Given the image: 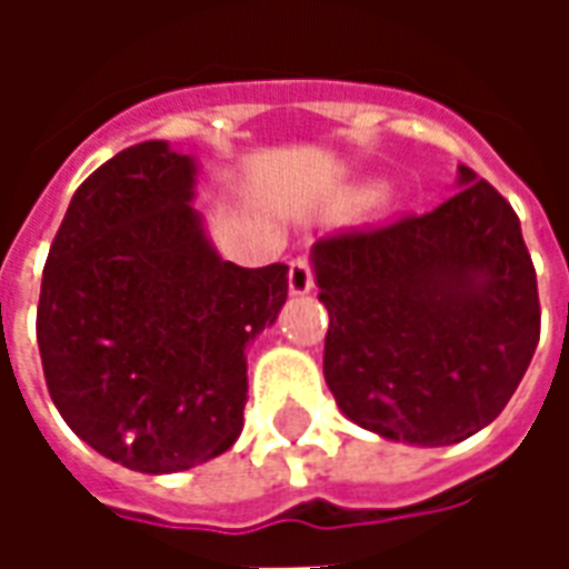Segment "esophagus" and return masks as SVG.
<instances>
[{
    "instance_id": "obj_1",
    "label": "esophagus",
    "mask_w": 569,
    "mask_h": 569,
    "mask_svg": "<svg viewBox=\"0 0 569 569\" xmlns=\"http://www.w3.org/2000/svg\"><path fill=\"white\" fill-rule=\"evenodd\" d=\"M313 289V268H310L308 256H298L289 264V292L292 296H308Z\"/></svg>"
}]
</instances>
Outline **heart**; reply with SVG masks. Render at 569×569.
<instances>
[{
  "mask_svg": "<svg viewBox=\"0 0 569 569\" xmlns=\"http://www.w3.org/2000/svg\"><path fill=\"white\" fill-rule=\"evenodd\" d=\"M359 198H371V188H366V191H362V194H359Z\"/></svg>",
  "mask_w": 569,
  "mask_h": 569,
  "instance_id": "1",
  "label": "heart"
}]
</instances>
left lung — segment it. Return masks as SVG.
<instances>
[{
  "instance_id": "obj_1",
  "label": "left lung",
  "mask_w": 569,
  "mask_h": 569,
  "mask_svg": "<svg viewBox=\"0 0 569 569\" xmlns=\"http://www.w3.org/2000/svg\"><path fill=\"white\" fill-rule=\"evenodd\" d=\"M457 186L427 216L322 237L310 252L335 402L362 429L420 448L488 427L539 341L518 216L469 167H457Z\"/></svg>"
}]
</instances>
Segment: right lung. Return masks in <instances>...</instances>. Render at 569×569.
<instances>
[{
  "instance_id": "1",
  "label": "right lung",
  "mask_w": 569,
  "mask_h": 569,
  "mask_svg": "<svg viewBox=\"0 0 569 569\" xmlns=\"http://www.w3.org/2000/svg\"><path fill=\"white\" fill-rule=\"evenodd\" d=\"M170 142L118 151L69 200L42 273L36 338L60 418L109 460L167 476L243 429L247 347L277 320L289 268L222 261Z\"/></svg>"
}]
</instances>
